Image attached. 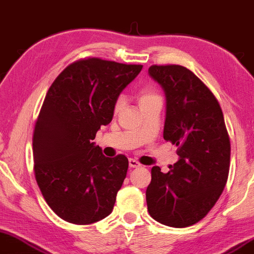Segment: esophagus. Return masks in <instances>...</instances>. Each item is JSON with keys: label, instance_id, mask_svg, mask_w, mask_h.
<instances>
[{"label": "esophagus", "instance_id": "1", "mask_svg": "<svg viewBox=\"0 0 254 254\" xmlns=\"http://www.w3.org/2000/svg\"><path fill=\"white\" fill-rule=\"evenodd\" d=\"M128 163H129V167L130 168H137V167H140V163L138 162L137 160H134V159H129L128 160Z\"/></svg>", "mask_w": 254, "mask_h": 254}]
</instances>
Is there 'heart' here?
Segmentation results:
<instances>
[{
    "label": "heart",
    "instance_id": "heart-1",
    "mask_svg": "<svg viewBox=\"0 0 254 254\" xmlns=\"http://www.w3.org/2000/svg\"><path fill=\"white\" fill-rule=\"evenodd\" d=\"M138 99H139V104H140V108H141V106L150 104V103L152 102H160L161 97L156 91H154V89L144 88L139 92ZM121 108H122V99H117L115 103V106H114V110H115V113H117L119 110H121Z\"/></svg>",
    "mask_w": 254,
    "mask_h": 254
}]
</instances>
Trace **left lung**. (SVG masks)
Here are the masks:
<instances>
[{
    "mask_svg": "<svg viewBox=\"0 0 254 254\" xmlns=\"http://www.w3.org/2000/svg\"><path fill=\"white\" fill-rule=\"evenodd\" d=\"M166 94L163 139L178 146L167 173L151 168L146 204L155 220L185 228L206 217L222 195L230 167V139L217 98L181 65H151Z\"/></svg>",
    "mask_w": 254,
    "mask_h": 254,
    "instance_id": "8db88e82",
    "label": "left lung"
}]
</instances>
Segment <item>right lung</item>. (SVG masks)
Instances as JSON below:
<instances>
[{"label":"right lung","instance_id":"add662e5","mask_svg":"<svg viewBox=\"0 0 254 254\" xmlns=\"http://www.w3.org/2000/svg\"><path fill=\"white\" fill-rule=\"evenodd\" d=\"M141 67L81 59L48 89L32 137L34 171L46 202L62 219L86 225L113 212L128 159L105 157L92 140L100 126L110 124L120 93Z\"/></svg>","mask_w":254,"mask_h":254}]
</instances>
